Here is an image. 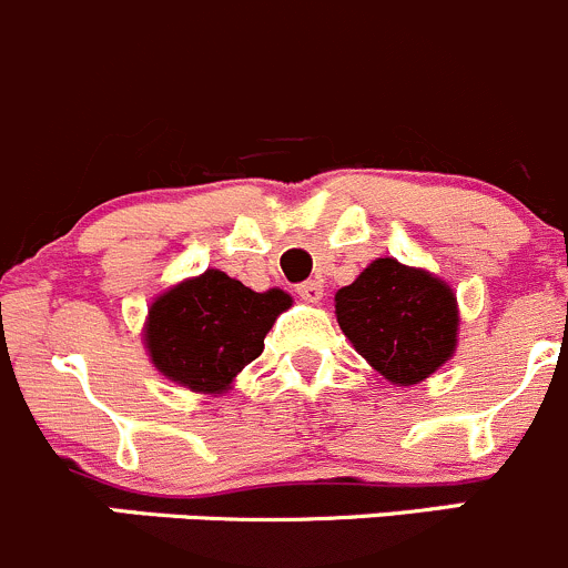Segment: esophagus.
Instances as JSON below:
<instances>
[{
  "mask_svg": "<svg viewBox=\"0 0 568 568\" xmlns=\"http://www.w3.org/2000/svg\"><path fill=\"white\" fill-rule=\"evenodd\" d=\"M297 295H301V301H306V303H320L323 301V282H317V278H308V282L297 284Z\"/></svg>",
  "mask_w": 568,
  "mask_h": 568,
  "instance_id": "obj_1",
  "label": "esophagus"
}]
</instances>
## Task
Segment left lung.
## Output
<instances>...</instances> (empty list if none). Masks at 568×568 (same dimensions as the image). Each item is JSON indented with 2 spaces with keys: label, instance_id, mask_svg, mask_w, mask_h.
<instances>
[{
  "label": "left lung",
  "instance_id": "obj_1",
  "mask_svg": "<svg viewBox=\"0 0 568 568\" xmlns=\"http://www.w3.org/2000/svg\"><path fill=\"white\" fill-rule=\"evenodd\" d=\"M334 301L353 347L395 384L428 378L456 351V295L430 273L375 260Z\"/></svg>",
  "mask_w": 568,
  "mask_h": 568
}]
</instances>
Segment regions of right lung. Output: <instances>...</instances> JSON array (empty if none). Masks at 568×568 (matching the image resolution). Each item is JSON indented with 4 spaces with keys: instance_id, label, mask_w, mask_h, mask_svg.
<instances>
[{
    "instance_id": "right-lung-1",
    "label": "right lung",
    "mask_w": 568,
    "mask_h": 568,
    "mask_svg": "<svg viewBox=\"0 0 568 568\" xmlns=\"http://www.w3.org/2000/svg\"><path fill=\"white\" fill-rule=\"evenodd\" d=\"M282 290L254 292L221 271L176 284L154 301L145 325L151 362L193 392H221L265 347L290 306Z\"/></svg>"
}]
</instances>
